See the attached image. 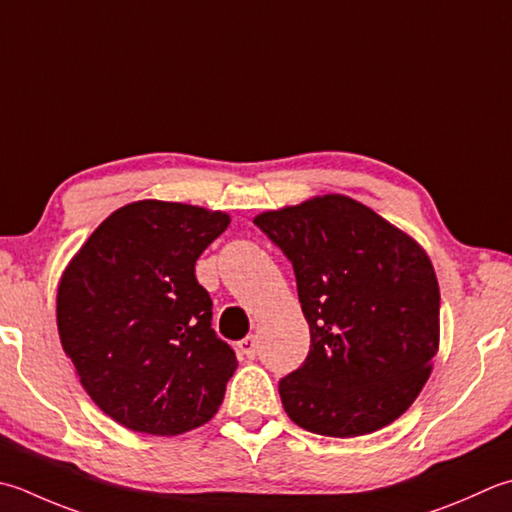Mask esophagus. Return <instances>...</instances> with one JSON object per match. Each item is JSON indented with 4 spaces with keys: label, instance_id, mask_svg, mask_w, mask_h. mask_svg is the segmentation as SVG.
<instances>
[{
    "label": "esophagus",
    "instance_id": "34e87169",
    "mask_svg": "<svg viewBox=\"0 0 512 512\" xmlns=\"http://www.w3.org/2000/svg\"><path fill=\"white\" fill-rule=\"evenodd\" d=\"M237 350H239V355H244V357H248V359H253V357H255V353H257V339H255V335H248V337H244L242 342L237 344Z\"/></svg>",
    "mask_w": 512,
    "mask_h": 512
}]
</instances>
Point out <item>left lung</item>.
Here are the masks:
<instances>
[{
    "mask_svg": "<svg viewBox=\"0 0 512 512\" xmlns=\"http://www.w3.org/2000/svg\"><path fill=\"white\" fill-rule=\"evenodd\" d=\"M253 222L293 264L310 328L306 362L279 382L297 426L357 437L415 402L439 348V286L424 248L346 195Z\"/></svg>",
    "mask_w": 512,
    "mask_h": 512,
    "instance_id": "8db88e82",
    "label": "left lung"
}]
</instances>
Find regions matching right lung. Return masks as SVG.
<instances>
[{"mask_svg":"<svg viewBox=\"0 0 512 512\" xmlns=\"http://www.w3.org/2000/svg\"><path fill=\"white\" fill-rule=\"evenodd\" d=\"M222 210L144 199L115 210L70 259L57 328L90 399L137 433L206 424L237 368L215 335L195 262L224 233Z\"/></svg>","mask_w":512,"mask_h":512,"instance_id":"right-lung-1","label":"right lung"}]
</instances>
